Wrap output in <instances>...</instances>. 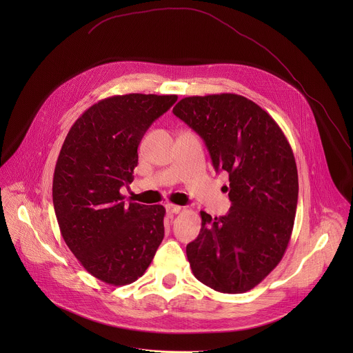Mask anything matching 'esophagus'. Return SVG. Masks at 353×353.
Listing matches in <instances>:
<instances>
[{"mask_svg": "<svg viewBox=\"0 0 353 353\" xmlns=\"http://www.w3.org/2000/svg\"><path fill=\"white\" fill-rule=\"evenodd\" d=\"M181 207L180 205H174V204H166V211L168 214H179L181 212Z\"/></svg>", "mask_w": 353, "mask_h": 353, "instance_id": "1", "label": "esophagus"}]
</instances>
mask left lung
I'll return each instance as SVG.
<instances>
[{
    "mask_svg": "<svg viewBox=\"0 0 353 353\" xmlns=\"http://www.w3.org/2000/svg\"><path fill=\"white\" fill-rule=\"evenodd\" d=\"M174 116L205 141L212 165L229 173L225 216L201 211L198 237L185 253L194 276L222 293L257 286L282 260L299 194L293 150L276 121L234 93L190 96Z\"/></svg>",
    "mask_w": 353,
    "mask_h": 353,
    "instance_id": "1",
    "label": "left lung"
}]
</instances>
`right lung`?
<instances>
[{
	"mask_svg": "<svg viewBox=\"0 0 353 353\" xmlns=\"http://www.w3.org/2000/svg\"><path fill=\"white\" fill-rule=\"evenodd\" d=\"M176 94H117L90 106L72 124L53 177L61 236L81 265L113 286L132 283L163 240L162 205L125 203L120 190L134 180L138 145Z\"/></svg>",
	"mask_w": 353,
	"mask_h": 353,
	"instance_id": "right-lung-1",
	"label": "right lung"
}]
</instances>
